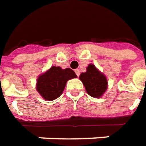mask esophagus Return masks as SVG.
Instances as JSON below:
<instances>
[{"mask_svg":"<svg viewBox=\"0 0 146 146\" xmlns=\"http://www.w3.org/2000/svg\"><path fill=\"white\" fill-rule=\"evenodd\" d=\"M75 73L77 74V77H79V75H80V70H79V69H76V70H75Z\"/></svg>","mask_w":146,"mask_h":146,"instance_id":"1","label":"esophagus"}]
</instances>
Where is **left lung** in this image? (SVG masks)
Wrapping results in <instances>:
<instances>
[{"instance_id":"left-lung-1","label":"left lung","mask_w":146,"mask_h":146,"mask_svg":"<svg viewBox=\"0 0 146 146\" xmlns=\"http://www.w3.org/2000/svg\"><path fill=\"white\" fill-rule=\"evenodd\" d=\"M79 78L85 86L87 94L93 98H102L108 89L106 76L93 64H89L86 73H81Z\"/></svg>"}]
</instances>
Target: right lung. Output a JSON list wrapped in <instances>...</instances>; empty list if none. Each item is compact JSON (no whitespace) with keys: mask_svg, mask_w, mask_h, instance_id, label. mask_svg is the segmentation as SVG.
Segmentation results:
<instances>
[{"mask_svg":"<svg viewBox=\"0 0 146 146\" xmlns=\"http://www.w3.org/2000/svg\"><path fill=\"white\" fill-rule=\"evenodd\" d=\"M76 77V73L69 68L63 69L60 66H52L38 76L36 89L43 99L53 101L62 94L67 81Z\"/></svg>","mask_w":146,"mask_h":146,"instance_id":"add662e5","label":"right lung"}]
</instances>
